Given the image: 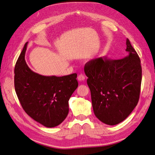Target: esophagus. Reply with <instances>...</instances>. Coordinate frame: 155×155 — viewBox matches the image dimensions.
Listing matches in <instances>:
<instances>
[{
	"label": "esophagus",
	"mask_w": 155,
	"mask_h": 155,
	"mask_svg": "<svg viewBox=\"0 0 155 155\" xmlns=\"http://www.w3.org/2000/svg\"><path fill=\"white\" fill-rule=\"evenodd\" d=\"M78 79L79 81H83L85 79V76L83 75V74H80V75H79L78 77Z\"/></svg>",
	"instance_id": "34e87169"
}]
</instances>
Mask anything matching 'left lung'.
<instances>
[{
	"instance_id": "1",
	"label": "left lung",
	"mask_w": 155,
	"mask_h": 155,
	"mask_svg": "<svg viewBox=\"0 0 155 155\" xmlns=\"http://www.w3.org/2000/svg\"><path fill=\"white\" fill-rule=\"evenodd\" d=\"M127 56L120 60L96 58L84 71L91 93L94 114L103 123L114 126L125 120L137 105L142 81L140 60L130 40Z\"/></svg>"
}]
</instances>
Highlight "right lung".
Returning a JSON list of instances; mask_svg holds the SVG:
<instances>
[{
  "mask_svg": "<svg viewBox=\"0 0 155 155\" xmlns=\"http://www.w3.org/2000/svg\"><path fill=\"white\" fill-rule=\"evenodd\" d=\"M26 42L15 67L16 94L26 114L47 127H56L68 114V101L78 87L77 74L40 75L27 65Z\"/></svg>",
  "mask_w": 155,
  "mask_h": 155,
  "instance_id": "right-lung-1",
  "label": "right lung"
}]
</instances>
